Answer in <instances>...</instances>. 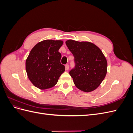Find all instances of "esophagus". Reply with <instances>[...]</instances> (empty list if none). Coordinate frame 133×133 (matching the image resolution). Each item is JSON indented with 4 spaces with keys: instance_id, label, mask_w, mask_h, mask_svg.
<instances>
[{
    "instance_id": "34e87169",
    "label": "esophagus",
    "mask_w": 133,
    "mask_h": 133,
    "mask_svg": "<svg viewBox=\"0 0 133 133\" xmlns=\"http://www.w3.org/2000/svg\"><path fill=\"white\" fill-rule=\"evenodd\" d=\"M69 65H68V64H66V65H65V70H68V69H69Z\"/></svg>"
}]
</instances>
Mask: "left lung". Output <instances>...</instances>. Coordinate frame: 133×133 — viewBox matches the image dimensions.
I'll list each match as a JSON object with an SVG mask.
<instances>
[{"label": "left lung", "mask_w": 133, "mask_h": 133, "mask_svg": "<svg viewBox=\"0 0 133 133\" xmlns=\"http://www.w3.org/2000/svg\"><path fill=\"white\" fill-rule=\"evenodd\" d=\"M74 57L75 68L69 71L76 88L84 92L96 89L105 78L107 61L102 50L89 42H65Z\"/></svg>", "instance_id": "obj_1"}]
</instances>
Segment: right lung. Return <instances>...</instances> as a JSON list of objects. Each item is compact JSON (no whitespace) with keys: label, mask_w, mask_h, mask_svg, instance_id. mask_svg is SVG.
<instances>
[{"label":"right lung","mask_w":133,"mask_h":133,"mask_svg":"<svg viewBox=\"0 0 133 133\" xmlns=\"http://www.w3.org/2000/svg\"><path fill=\"white\" fill-rule=\"evenodd\" d=\"M63 44L62 41L45 40L31 50L26 60L25 69L30 81L39 89H47L55 85L65 71L59 52Z\"/></svg>","instance_id":"add662e5"}]
</instances>
